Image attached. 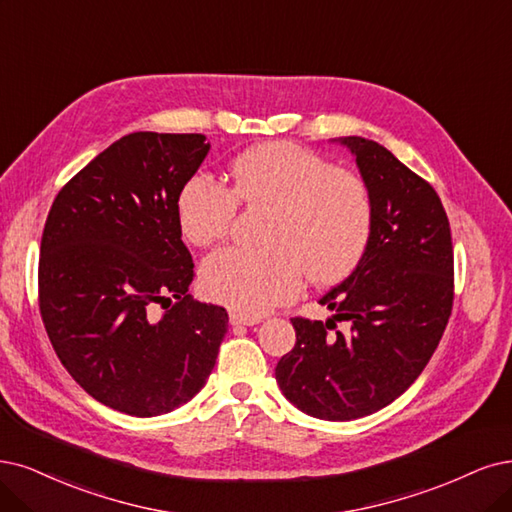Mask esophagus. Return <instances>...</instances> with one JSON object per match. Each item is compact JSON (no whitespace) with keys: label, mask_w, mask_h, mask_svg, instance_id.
Listing matches in <instances>:
<instances>
[{"label":"esophagus","mask_w":512,"mask_h":512,"mask_svg":"<svg viewBox=\"0 0 512 512\" xmlns=\"http://www.w3.org/2000/svg\"><path fill=\"white\" fill-rule=\"evenodd\" d=\"M261 318H257V316H246V314H240V312H232L230 314V323H232V327H253V325H257Z\"/></svg>","instance_id":"1"}]
</instances>
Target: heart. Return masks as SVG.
<instances>
[{"mask_svg": "<svg viewBox=\"0 0 512 512\" xmlns=\"http://www.w3.org/2000/svg\"><path fill=\"white\" fill-rule=\"evenodd\" d=\"M236 204L268 208L257 251L208 255L200 285L208 299L240 314H263L295 295L299 276L316 287L346 280L369 249L373 200L352 170L331 166L293 143H261L230 164V187L204 175L187 179L177 196V221L194 246L221 240Z\"/></svg>", "mask_w": 512, "mask_h": 512, "instance_id": "heart-1", "label": "heart"}]
</instances>
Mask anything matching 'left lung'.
Listing matches in <instances>:
<instances>
[{"instance_id":"1","label":"left lung","mask_w":512,"mask_h":512,"mask_svg":"<svg viewBox=\"0 0 512 512\" xmlns=\"http://www.w3.org/2000/svg\"><path fill=\"white\" fill-rule=\"evenodd\" d=\"M373 200L369 249L320 297L335 314L291 318L295 346L276 365L282 394L318 420L346 422L390 405L418 380L453 306V244L434 187L363 137H344ZM337 322L351 331L335 332Z\"/></svg>"}]
</instances>
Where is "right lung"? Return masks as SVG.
<instances>
[{
    "label": "right lung",
    "instance_id": "obj_1",
    "mask_svg": "<svg viewBox=\"0 0 512 512\" xmlns=\"http://www.w3.org/2000/svg\"><path fill=\"white\" fill-rule=\"evenodd\" d=\"M208 149L204 135L132 132L61 189L44 225L50 344L92 399L137 418L194 399L227 333L225 308L187 295L194 261L177 221Z\"/></svg>",
    "mask_w": 512,
    "mask_h": 512
}]
</instances>
